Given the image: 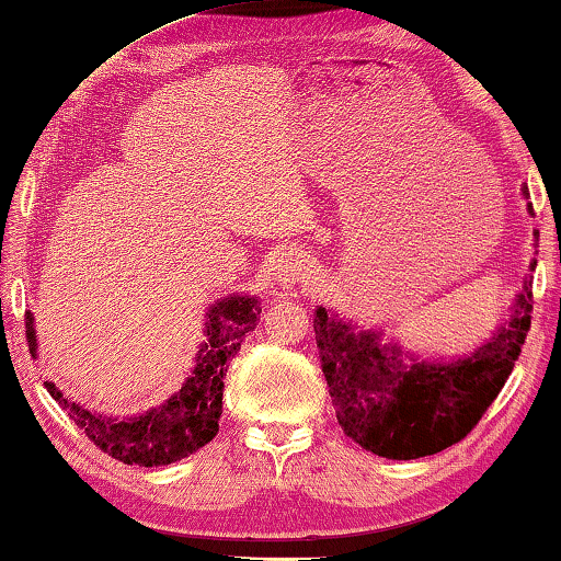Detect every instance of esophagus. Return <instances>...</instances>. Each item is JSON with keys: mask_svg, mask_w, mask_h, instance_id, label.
<instances>
[{"mask_svg": "<svg viewBox=\"0 0 561 561\" xmlns=\"http://www.w3.org/2000/svg\"><path fill=\"white\" fill-rule=\"evenodd\" d=\"M309 254L299 244H291L279 252L277 262H274V279H277L279 287H295V284L305 282L309 277Z\"/></svg>", "mask_w": 561, "mask_h": 561, "instance_id": "1", "label": "esophagus"}]
</instances>
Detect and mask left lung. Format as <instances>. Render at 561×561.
Returning <instances> with one entry per match:
<instances>
[{
	"mask_svg": "<svg viewBox=\"0 0 561 561\" xmlns=\"http://www.w3.org/2000/svg\"><path fill=\"white\" fill-rule=\"evenodd\" d=\"M529 324L531 282L527 279L510 322L479 350L451 362H416V357L404 362L397 344H381L379 334L357 332L319 307L317 350L336 422L346 437L377 457L437 455L465 439L502 392Z\"/></svg>",
	"mask_w": 561,
	"mask_h": 561,
	"instance_id": "8db88e82",
	"label": "left lung"
}]
</instances>
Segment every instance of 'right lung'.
I'll list each match as a JSON object with an SVG mask.
<instances>
[{
    "mask_svg": "<svg viewBox=\"0 0 561 561\" xmlns=\"http://www.w3.org/2000/svg\"><path fill=\"white\" fill-rule=\"evenodd\" d=\"M260 305L254 297H227L209 307L207 322L197 364L186 377L180 392L169 397L164 404L139 416H102L79 407L55 387V381H44L55 402L65 409L79 430L92 439L104 455L139 467H164L176 459H184L209 444L219 432L221 392L229 359L237 357L242 342L256 329ZM26 342L30 352L37 354L34 336V317L26 312Z\"/></svg>",
    "mask_w": 561,
    "mask_h": 561,
    "instance_id": "right-lung-1",
    "label": "right lung"
}]
</instances>
